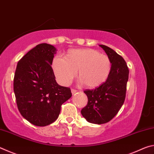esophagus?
I'll list each match as a JSON object with an SVG mask.
<instances>
[{
  "label": "esophagus",
  "instance_id": "obj_1",
  "mask_svg": "<svg viewBox=\"0 0 154 154\" xmlns=\"http://www.w3.org/2000/svg\"><path fill=\"white\" fill-rule=\"evenodd\" d=\"M77 91L76 90H75V89H72V90H71L72 94H75L77 93Z\"/></svg>",
  "mask_w": 154,
  "mask_h": 154
}]
</instances>
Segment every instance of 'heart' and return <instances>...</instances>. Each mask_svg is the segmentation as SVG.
I'll return each instance as SVG.
<instances>
[{
	"label": "heart",
	"mask_w": 154,
	"mask_h": 154,
	"mask_svg": "<svg viewBox=\"0 0 154 154\" xmlns=\"http://www.w3.org/2000/svg\"><path fill=\"white\" fill-rule=\"evenodd\" d=\"M53 69L62 85H69L79 70V83H85L88 87L94 88L107 79L111 69V61L107 56L95 49H75L68 52L66 58L56 56Z\"/></svg>",
	"instance_id": "1"
}]
</instances>
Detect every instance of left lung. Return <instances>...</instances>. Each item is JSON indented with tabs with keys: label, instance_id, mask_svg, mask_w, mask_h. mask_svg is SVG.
<instances>
[{
	"label": "left lung",
	"instance_id": "obj_1",
	"mask_svg": "<svg viewBox=\"0 0 154 154\" xmlns=\"http://www.w3.org/2000/svg\"><path fill=\"white\" fill-rule=\"evenodd\" d=\"M111 61L106 82L94 90H87V105L81 113L90 123L102 124L111 120L123 105L126 97L129 71L124 58L109 47L100 45Z\"/></svg>",
	"mask_w": 154,
	"mask_h": 154
}]
</instances>
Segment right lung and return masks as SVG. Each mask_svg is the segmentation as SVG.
<instances>
[{"instance_id":"obj_1","label":"right lung","mask_w":154,"mask_h":154,"mask_svg":"<svg viewBox=\"0 0 154 154\" xmlns=\"http://www.w3.org/2000/svg\"><path fill=\"white\" fill-rule=\"evenodd\" d=\"M55 47L38 44L17 62L14 90L18 110L30 123L45 126L58 118L61 105L71 97L69 88L57 83L51 65Z\"/></svg>"}]
</instances>
